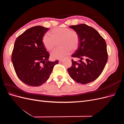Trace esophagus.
I'll list each match as a JSON object with an SVG mask.
<instances>
[{
  "label": "esophagus",
  "mask_w": 124,
  "mask_h": 124,
  "mask_svg": "<svg viewBox=\"0 0 124 124\" xmlns=\"http://www.w3.org/2000/svg\"><path fill=\"white\" fill-rule=\"evenodd\" d=\"M63 61V59H62V60H60L59 61V62H62Z\"/></svg>",
  "instance_id": "1"
}]
</instances>
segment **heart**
<instances>
[{
    "instance_id": "obj_1",
    "label": "heart",
    "mask_w": 124,
    "mask_h": 124,
    "mask_svg": "<svg viewBox=\"0 0 124 124\" xmlns=\"http://www.w3.org/2000/svg\"><path fill=\"white\" fill-rule=\"evenodd\" d=\"M51 35L46 33L42 37V43L46 50L51 51L56 46L59 41L60 47L55 48L51 53L53 59H62L68 56L71 50L77 49L79 44L78 32L65 27H59L51 31Z\"/></svg>"
}]
</instances>
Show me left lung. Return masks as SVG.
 Returning <instances> with one entry per match:
<instances>
[{"label": "left lung", "mask_w": 124, "mask_h": 124, "mask_svg": "<svg viewBox=\"0 0 124 124\" xmlns=\"http://www.w3.org/2000/svg\"><path fill=\"white\" fill-rule=\"evenodd\" d=\"M69 27L79 36L78 48L71 56L80 60L77 62L72 59V66L67 70L71 78L78 83H91L99 77L107 62L106 42L96 29L86 24Z\"/></svg>", "instance_id": "1"}]
</instances>
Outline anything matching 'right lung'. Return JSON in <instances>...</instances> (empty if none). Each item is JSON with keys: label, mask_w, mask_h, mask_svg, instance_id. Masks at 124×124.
<instances>
[{"label": "right lung", "mask_w": 124, "mask_h": 124, "mask_svg": "<svg viewBox=\"0 0 124 124\" xmlns=\"http://www.w3.org/2000/svg\"><path fill=\"white\" fill-rule=\"evenodd\" d=\"M48 29L35 26L24 31L15 41L11 58L13 65L18 78L28 85H42L58 63V61H48L50 54L42 43V37Z\"/></svg>", "instance_id": "obj_1"}]
</instances>
